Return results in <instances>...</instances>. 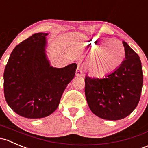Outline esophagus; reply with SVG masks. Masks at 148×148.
<instances>
[{"label":"esophagus","mask_w":148,"mask_h":148,"mask_svg":"<svg viewBox=\"0 0 148 148\" xmlns=\"http://www.w3.org/2000/svg\"><path fill=\"white\" fill-rule=\"evenodd\" d=\"M75 73H76L75 74L76 76H77V77H83V76H84V74H83V69H82V68H80L79 65H78V67H77V70H76Z\"/></svg>","instance_id":"1"}]
</instances>
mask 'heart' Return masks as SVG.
I'll return each mask as SVG.
<instances>
[{
  "mask_svg": "<svg viewBox=\"0 0 148 148\" xmlns=\"http://www.w3.org/2000/svg\"><path fill=\"white\" fill-rule=\"evenodd\" d=\"M85 44L91 53L86 71L92 77H104L118 69L124 61L125 50L117 39L90 38Z\"/></svg>",
  "mask_w": 148,
  "mask_h": 148,
  "instance_id": "heart-1",
  "label": "heart"
}]
</instances>
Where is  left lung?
Segmentation results:
<instances>
[{
	"instance_id": "1",
	"label": "left lung",
	"mask_w": 148,
	"mask_h": 148,
	"mask_svg": "<svg viewBox=\"0 0 148 148\" xmlns=\"http://www.w3.org/2000/svg\"><path fill=\"white\" fill-rule=\"evenodd\" d=\"M125 60L103 78H85V94L90 110L100 118L118 120L129 115L138 106L143 83L138 55L125 41Z\"/></svg>"
}]
</instances>
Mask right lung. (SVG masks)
Here are the masks:
<instances>
[{
    "label": "right lung",
    "instance_id": "add662e5",
    "mask_svg": "<svg viewBox=\"0 0 148 148\" xmlns=\"http://www.w3.org/2000/svg\"><path fill=\"white\" fill-rule=\"evenodd\" d=\"M38 33L16 45L4 71V95L16 113L30 119L51 115L59 106L77 64L53 68L47 58L46 36Z\"/></svg>",
    "mask_w": 148,
    "mask_h": 148
}]
</instances>
